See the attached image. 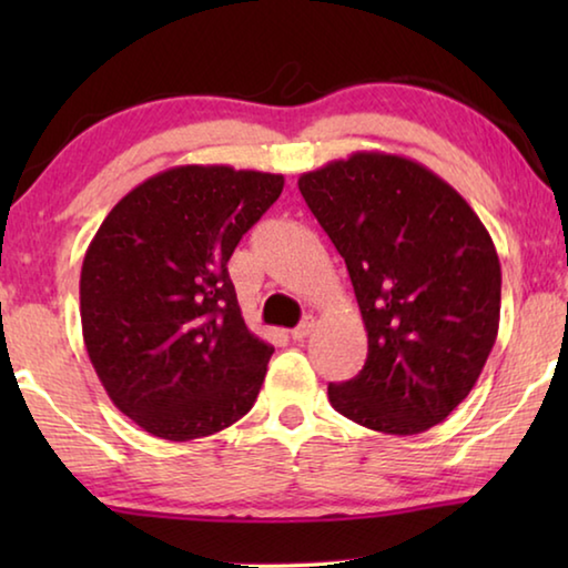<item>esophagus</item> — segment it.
Returning a JSON list of instances; mask_svg holds the SVG:
<instances>
[{"label":"esophagus","instance_id":"1","mask_svg":"<svg viewBox=\"0 0 568 568\" xmlns=\"http://www.w3.org/2000/svg\"><path fill=\"white\" fill-rule=\"evenodd\" d=\"M313 328H315V321L311 318V315H307V318H303V323L297 325V328L291 331V338L293 341H303V338H307V335H311Z\"/></svg>","mask_w":568,"mask_h":568}]
</instances>
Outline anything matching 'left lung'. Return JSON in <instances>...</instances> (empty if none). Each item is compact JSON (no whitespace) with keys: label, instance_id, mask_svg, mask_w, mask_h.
<instances>
[{"label":"left lung","instance_id":"left-lung-1","mask_svg":"<svg viewBox=\"0 0 568 568\" xmlns=\"http://www.w3.org/2000/svg\"><path fill=\"white\" fill-rule=\"evenodd\" d=\"M348 267L368 358L331 406L390 436L444 420L484 371L501 315L494 240L458 192L400 155L353 152L297 180Z\"/></svg>","mask_w":568,"mask_h":568}]
</instances>
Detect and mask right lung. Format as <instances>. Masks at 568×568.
Wrapping results in <instances>:
<instances>
[{
    "mask_svg": "<svg viewBox=\"0 0 568 568\" xmlns=\"http://www.w3.org/2000/svg\"><path fill=\"white\" fill-rule=\"evenodd\" d=\"M283 175L180 165L130 190L84 253L80 315L110 400L165 440L233 426L273 345L247 331L227 261L281 197Z\"/></svg>",
    "mask_w": 568,
    "mask_h": 568,
    "instance_id": "1",
    "label": "right lung"
}]
</instances>
